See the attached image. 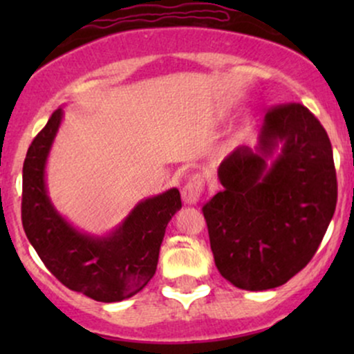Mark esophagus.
Returning a JSON list of instances; mask_svg holds the SVG:
<instances>
[{
	"label": "esophagus",
	"instance_id": "34e87169",
	"mask_svg": "<svg viewBox=\"0 0 354 354\" xmlns=\"http://www.w3.org/2000/svg\"><path fill=\"white\" fill-rule=\"evenodd\" d=\"M203 189H205V180H203V176L201 174H193V176H189L188 183H186L185 188L181 191L183 201L186 205H196Z\"/></svg>",
	"mask_w": 354,
	"mask_h": 354
}]
</instances>
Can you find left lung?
I'll return each instance as SVG.
<instances>
[{
    "instance_id": "8db88e82",
    "label": "left lung",
    "mask_w": 354,
    "mask_h": 354,
    "mask_svg": "<svg viewBox=\"0 0 354 354\" xmlns=\"http://www.w3.org/2000/svg\"><path fill=\"white\" fill-rule=\"evenodd\" d=\"M218 178L225 189L203 206L218 271L241 290L281 286L311 261L335 214L326 131L303 104H278L265 115L258 146H238Z\"/></svg>"
}]
</instances>
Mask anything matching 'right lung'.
<instances>
[{"label":"right lung","instance_id":"obj_1","mask_svg":"<svg viewBox=\"0 0 354 354\" xmlns=\"http://www.w3.org/2000/svg\"><path fill=\"white\" fill-rule=\"evenodd\" d=\"M61 118L63 109L58 108L28 148L23 165L24 233L44 266L64 286L96 301H123L153 278L166 226L181 208L180 191L171 188L138 203L109 236L80 233L51 205L44 183Z\"/></svg>","mask_w":354,"mask_h":354}]
</instances>
